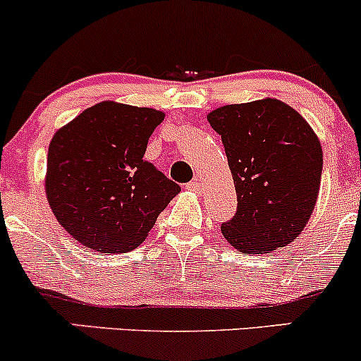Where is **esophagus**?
Here are the masks:
<instances>
[{
    "mask_svg": "<svg viewBox=\"0 0 361 361\" xmlns=\"http://www.w3.org/2000/svg\"><path fill=\"white\" fill-rule=\"evenodd\" d=\"M185 188H188L189 191L200 192V191H202V182H200L198 179H195V180H192V182H189V184L185 185Z\"/></svg>",
    "mask_w": 361,
    "mask_h": 361,
    "instance_id": "1",
    "label": "esophagus"
}]
</instances>
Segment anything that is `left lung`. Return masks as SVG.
Listing matches in <instances>:
<instances>
[{
  "label": "left lung",
  "mask_w": 361,
  "mask_h": 361,
  "mask_svg": "<svg viewBox=\"0 0 361 361\" xmlns=\"http://www.w3.org/2000/svg\"><path fill=\"white\" fill-rule=\"evenodd\" d=\"M207 120L224 144L238 198L222 235L243 254L287 247L304 231L318 200L323 151L314 130L271 97L217 107Z\"/></svg>",
  "instance_id": "obj_1"
}]
</instances>
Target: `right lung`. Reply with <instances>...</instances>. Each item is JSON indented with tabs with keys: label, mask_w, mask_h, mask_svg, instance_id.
<instances>
[{
	"label": "right lung",
	"mask_w": 361,
	"mask_h": 361,
	"mask_svg": "<svg viewBox=\"0 0 361 361\" xmlns=\"http://www.w3.org/2000/svg\"><path fill=\"white\" fill-rule=\"evenodd\" d=\"M163 111L102 100L54 133L44 192L59 224L102 254L139 247L180 192L144 159Z\"/></svg>",
	"instance_id": "1"
}]
</instances>
